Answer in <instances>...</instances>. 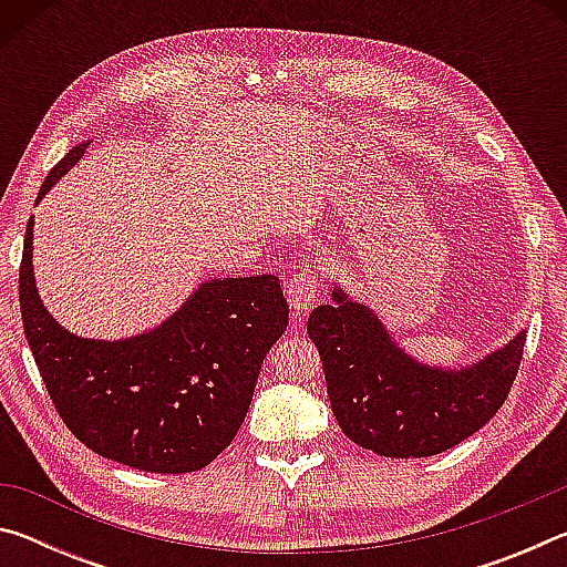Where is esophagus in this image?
<instances>
[{
  "label": "esophagus",
  "mask_w": 567,
  "mask_h": 567,
  "mask_svg": "<svg viewBox=\"0 0 567 567\" xmlns=\"http://www.w3.org/2000/svg\"><path fill=\"white\" fill-rule=\"evenodd\" d=\"M320 295V280L318 275L310 270H300L290 275L287 280V302H290L292 310L297 312H307L315 305Z\"/></svg>",
  "instance_id": "esophagus-1"
}]
</instances>
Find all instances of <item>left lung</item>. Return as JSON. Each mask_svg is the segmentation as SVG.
<instances>
[{
	"instance_id": "left-lung-1",
	"label": "left lung",
	"mask_w": 567,
	"mask_h": 567,
	"mask_svg": "<svg viewBox=\"0 0 567 567\" xmlns=\"http://www.w3.org/2000/svg\"><path fill=\"white\" fill-rule=\"evenodd\" d=\"M307 334L318 348L334 420L382 457H430L463 443L503 408L520 368L525 330L470 364L422 362L380 312L334 282Z\"/></svg>"
}]
</instances>
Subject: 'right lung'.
I'll return each instance as SVG.
<instances>
[{
    "mask_svg": "<svg viewBox=\"0 0 567 567\" xmlns=\"http://www.w3.org/2000/svg\"><path fill=\"white\" fill-rule=\"evenodd\" d=\"M72 147L37 205L84 157ZM34 217L27 223L19 307L47 392L80 443L145 473H195L233 443L265 354L287 328L275 275L199 282L167 320L120 340L82 338L56 322L34 280Z\"/></svg>",
    "mask_w": 567,
    "mask_h": 567,
    "instance_id": "right-lung-1",
    "label": "right lung"
}]
</instances>
